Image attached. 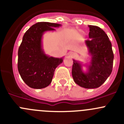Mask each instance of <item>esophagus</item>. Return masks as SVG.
<instances>
[{
	"label": "esophagus",
	"instance_id": "obj_1",
	"mask_svg": "<svg viewBox=\"0 0 124 124\" xmlns=\"http://www.w3.org/2000/svg\"><path fill=\"white\" fill-rule=\"evenodd\" d=\"M77 56V54L75 53H70V57H76Z\"/></svg>",
	"mask_w": 124,
	"mask_h": 124
}]
</instances>
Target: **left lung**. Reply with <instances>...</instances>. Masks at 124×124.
I'll list each match as a JSON object with an SVG mask.
<instances>
[{"mask_svg": "<svg viewBox=\"0 0 124 124\" xmlns=\"http://www.w3.org/2000/svg\"><path fill=\"white\" fill-rule=\"evenodd\" d=\"M89 38L85 44L91 57L87 71L83 72L82 65L73 60L72 76L76 84L86 89L97 88L102 85L112 73L113 54L112 44L100 27L89 25Z\"/></svg>", "mask_w": 124, "mask_h": 124, "instance_id": "left-lung-1", "label": "left lung"}]
</instances>
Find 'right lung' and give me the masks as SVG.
<instances>
[{
    "mask_svg": "<svg viewBox=\"0 0 124 124\" xmlns=\"http://www.w3.org/2000/svg\"><path fill=\"white\" fill-rule=\"evenodd\" d=\"M61 24L38 22L26 32L18 51V70L24 83L33 89H42L52 81L55 69L62 58L47 56L42 48V37L46 31H54Z\"/></svg>",
    "mask_w": 124,
    "mask_h": 124,
    "instance_id": "1",
    "label": "right lung"
}]
</instances>
